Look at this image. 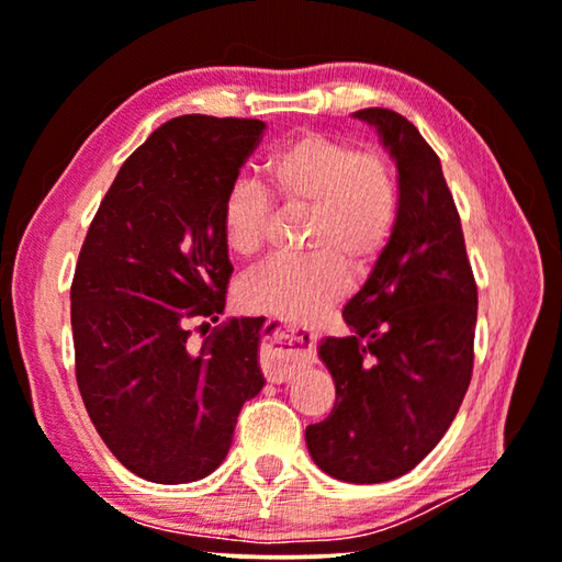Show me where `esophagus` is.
Returning <instances> with one entry per match:
<instances>
[{"label": "esophagus", "mask_w": 562, "mask_h": 562, "mask_svg": "<svg viewBox=\"0 0 562 562\" xmlns=\"http://www.w3.org/2000/svg\"><path fill=\"white\" fill-rule=\"evenodd\" d=\"M310 363H313V335L292 325H274L262 348L267 379L284 383Z\"/></svg>", "instance_id": "esophagus-1"}]
</instances>
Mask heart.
I'll return each instance as SVG.
<instances>
[{
    "label": "heart",
    "instance_id": "obj_1",
    "mask_svg": "<svg viewBox=\"0 0 562 562\" xmlns=\"http://www.w3.org/2000/svg\"><path fill=\"white\" fill-rule=\"evenodd\" d=\"M265 176L288 209H310L303 259L280 257L247 274L237 300L247 313L310 323L338 303L350 274L371 272L396 232L401 189L386 156L323 131H303L267 156ZM272 224V199L237 179L222 201L232 255L255 257Z\"/></svg>",
    "mask_w": 562,
    "mask_h": 562
}]
</instances>
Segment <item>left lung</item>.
Returning <instances> with one entry per match:
<instances>
[{
  "instance_id": "obj_1",
  "label": "left lung",
  "mask_w": 562,
  "mask_h": 562,
  "mask_svg": "<svg viewBox=\"0 0 562 562\" xmlns=\"http://www.w3.org/2000/svg\"><path fill=\"white\" fill-rule=\"evenodd\" d=\"M379 131L398 169L401 212L386 252L342 310L348 335L317 356L335 406L305 429L307 451L340 482L396 480L437 447L472 381L476 284L441 161L412 121L353 113Z\"/></svg>"
}]
</instances>
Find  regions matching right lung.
<instances>
[{"label": "right lung", "mask_w": 562, "mask_h": 562, "mask_svg": "<svg viewBox=\"0 0 562 562\" xmlns=\"http://www.w3.org/2000/svg\"><path fill=\"white\" fill-rule=\"evenodd\" d=\"M262 131L214 115L164 123L125 158L82 241L70 290L78 389L105 447L148 482L212 474L265 386L262 317L189 342L191 323L224 313L234 267L222 201Z\"/></svg>", "instance_id": "1"}]
</instances>
